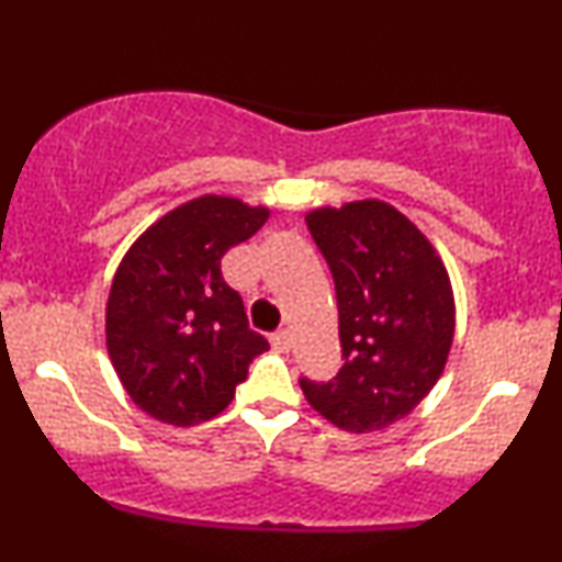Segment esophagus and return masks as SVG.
Instances as JSON below:
<instances>
[{"label":"esophagus","mask_w":562,"mask_h":562,"mask_svg":"<svg viewBox=\"0 0 562 562\" xmlns=\"http://www.w3.org/2000/svg\"><path fill=\"white\" fill-rule=\"evenodd\" d=\"M269 340H272V348L277 353H288L293 348V335H290V330H277Z\"/></svg>","instance_id":"1"}]
</instances>
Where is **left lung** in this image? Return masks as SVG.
<instances>
[{
	"label": "left lung",
	"mask_w": 562,
	"mask_h": 562,
	"mask_svg": "<svg viewBox=\"0 0 562 562\" xmlns=\"http://www.w3.org/2000/svg\"><path fill=\"white\" fill-rule=\"evenodd\" d=\"M338 295L344 367L303 378L306 402L348 434L383 430L428 396L454 340V293L441 256L402 211L378 198L306 214Z\"/></svg>",
	"instance_id": "left-lung-1"
}]
</instances>
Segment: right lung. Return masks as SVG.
<instances>
[{
	"label": "right lung",
	"mask_w": 562,
	"mask_h": 562,
	"mask_svg": "<svg viewBox=\"0 0 562 562\" xmlns=\"http://www.w3.org/2000/svg\"><path fill=\"white\" fill-rule=\"evenodd\" d=\"M269 218L267 205L200 195L150 224L115 269L105 344L132 402L190 428L224 412L269 348L222 277V256Z\"/></svg>",
	"instance_id": "obj_1"
}]
</instances>
